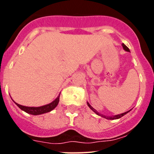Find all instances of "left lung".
Returning <instances> with one entry per match:
<instances>
[{"label":"left lung","instance_id":"1","mask_svg":"<svg viewBox=\"0 0 154 154\" xmlns=\"http://www.w3.org/2000/svg\"><path fill=\"white\" fill-rule=\"evenodd\" d=\"M123 45V49H124L125 51H130V49H129V48H128L126 47V46L124 44H123V45ZM87 104H88V106H89V108H90L91 109H92L94 112H96V113L97 114V115L101 116H103V117L106 118V119H119V118H121V117H122V116H124V115H126V114L127 113V112H130V111H127V112H123V113L118 114V115L112 116H104V115H103V114H100V113H99V112H98L97 111H96V110L95 109L92 108V107L91 106L90 104H89V103H87Z\"/></svg>","mask_w":154,"mask_h":154}]
</instances>
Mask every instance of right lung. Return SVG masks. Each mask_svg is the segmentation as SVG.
<instances>
[{
	"instance_id": "add662e5",
	"label": "right lung",
	"mask_w": 154,
	"mask_h": 154,
	"mask_svg": "<svg viewBox=\"0 0 154 154\" xmlns=\"http://www.w3.org/2000/svg\"><path fill=\"white\" fill-rule=\"evenodd\" d=\"M59 96L60 95L56 98V99L54 100L53 102H51V103L47 105H45V106H42L39 107H28V106H21L20 104H17V103H15V104L17 105L19 108L21 109V110L26 112L27 113L31 114V115H40V114L46 113V112H48L50 111H51L52 109L55 108L57 106V105L58 104V102H59Z\"/></svg>"
}]
</instances>
